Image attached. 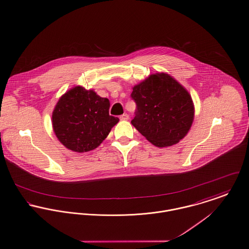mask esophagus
I'll list each match as a JSON object with an SVG mask.
<instances>
[{
  "instance_id": "34e87169",
  "label": "esophagus",
  "mask_w": 249,
  "mask_h": 249,
  "mask_svg": "<svg viewBox=\"0 0 249 249\" xmlns=\"http://www.w3.org/2000/svg\"><path fill=\"white\" fill-rule=\"evenodd\" d=\"M128 118H129V116L126 113H124L123 115L120 116V119H121V120H127Z\"/></svg>"
}]
</instances>
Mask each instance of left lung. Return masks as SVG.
<instances>
[{"label": "left lung", "instance_id": "8db88e82", "mask_svg": "<svg viewBox=\"0 0 249 249\" xmlns=\"http://www.w3.org/2000/svg\"><path fill=\"white\" fill-rule=\"evenodd\" d=\"M130 96L137 106L131 124L151 143L170 146L187 134L194 119L193 102L171 76L150 75L133 88Z\"/></svg>", "mask_w": 249, "mask_h": 249}]
</instances>
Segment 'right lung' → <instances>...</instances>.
<instances>
[{"instance_id":"1","label":"right lung","mask_w":249,"mask_h":249,"mask_svg":"<svg viewBox=\"0 0 249 249\" xmlns=\"http://www.w3.org/2000/svg\"><path fill=\"white\" fill-rule=\"evenodd\" d=\"M110 103L82 87L64 94L52 114L53 130L59 141L75 152L98 147L119 122L109 115Z\"/></svg>"}]
</instances>
